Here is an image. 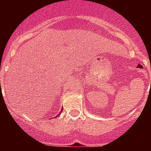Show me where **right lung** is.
<instances>
[{"label":"right lung","instance_id":"obj_1","mask_svg":"<svg viewBox=\"0 0 151 151\" xmlns=\"http://www.w3.org/2000/svg\"><path fill=\"white\" fill-rule=\"evenodd\" d=\"M61 111H60V114H58V116H59V115H60V114H61ZM57 116H56V117H57Z\"/></svg>","mask_w":151,"mask_h":151}]
</instances>
